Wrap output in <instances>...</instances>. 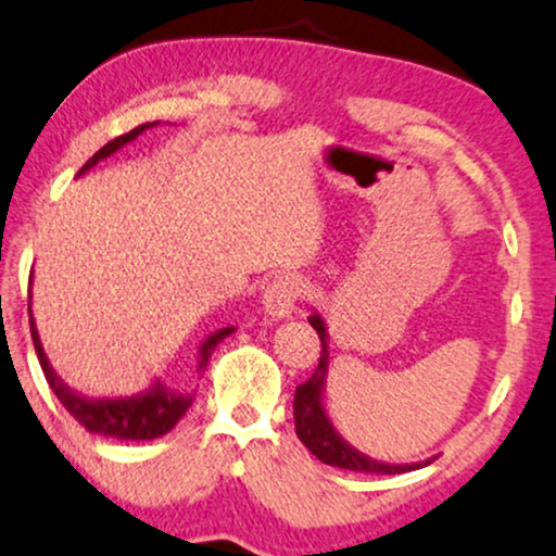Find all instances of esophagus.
I'll use <instances>...</instances> for the list:
<instances>
[{"label":"esophagus","instance_id":"1","mask_svg":"<svg viewBox=\"0 0 556 556\" xmlns=\"http://www.w3.org/2000/svg\"><path fill=\"white\" fill-rule=\"evenodd\" d=\"M305 295V282L295 274L277 277L264 292V313L271 320L290 318L298 311V303Z\"/></svg>","mask_w":556,"mask_h":556}]
</instances>
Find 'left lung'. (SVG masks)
Masks as SVG:
<instances>
[{
    "instance_id": "left-lung-1",
    "label": "left lung",
    "mask_w": 556,
    "mask_h": 556,
    "mask_svg": "<svg viewBox=\"0 0 556 556\" xmlns=\"http://www.w3.org/2000/svg\"><path fill=\"white\" fill-rule=\"evenodd\" d=\"M313 329L318 331L320 339V359L316 372L311 380H305L303 386H298L295 391V432L307 451L313 453L318 460L329 466H339V469L350 471H370V473H404L430 466L434 458L419 460V464H386V460H376L365 453H359L357 447L346 443L333 427L329 412H326V378H329V331H326V320L320 318L318 311H313V316H307Z\"/></svg>"
}]
</instances>
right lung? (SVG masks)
I'll return each mask as SVG.
<instances>
[{
	"mask_svg": "<svg viewBox=\"0 0 556 556\" xmlns=\"http://www.w3.org/2000/svg\"><path fill=\"white\" fill-rule=\"evenodd\" d=\"M157 124L160 122L142 124V126H137V129H131L129 134L116 137L105 147H100L96 155H92L83 165V168H79L77 176H83V173L96 168L100 160L111 157L113 152L122 150L124 144L134 142L139 134L152 129V126H157ZM232 331H236V326H225V329L214 331L204 339L202 346H199V367H197L199 372L206 370V363H210L214 346L223 342L225 337H230ZM30 337H33V346H36L38 363H41V370H43L46 380H49L51 391L56 393V399L62 401L64 409L70 412L87 432L105 434V438H116V440H155V438H160V434H168L173 427L178 425V419L189 412L193 393L170 391L163 380H155V383L147 388V391L137 393V396H124V399L83 396V393L72 391V388L66 386L64 380L56 376V370L51 367L49 357H46V352H43L41 337H38L36 320H33V316H30Z\"/></svg>",
	"mask_w": 556,
	"mask_h": 556,
	"instance_id": "right-lung-1",
	"label": "right lung"
}]
</instances>
